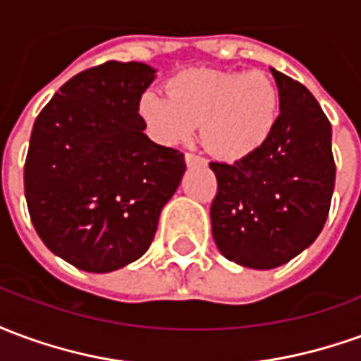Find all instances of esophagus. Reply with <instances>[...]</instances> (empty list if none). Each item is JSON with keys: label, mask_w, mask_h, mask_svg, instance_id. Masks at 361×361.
<instances>
[{"label": "esophagus", "mask_w": 361, "mask_h": 361, "mask_svg": "<svg viewBox=\"0 0 361 361\" xmlns=\"http://www.w3.org/2000/svg\"><path fill=\"white\" fill-rule=\"evenodd\" d=\"M185 164L191 168V166H204L207 164V160L203 157H199V154H193V152H188L185 154Z\"/></svg>", "instance_id": "obj_1"}]
</instances>
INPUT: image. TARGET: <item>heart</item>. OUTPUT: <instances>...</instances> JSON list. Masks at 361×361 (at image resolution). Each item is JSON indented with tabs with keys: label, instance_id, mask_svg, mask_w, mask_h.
<instances>
[{
	"label": "heart",
	"instance_id": "heart-1",
	"mask_svg": "<svg viewBox=\"0 0 361 361\" xmlns=\"http://www.w3.org/2000/svg\"><path fill=\"white\" fill-rule=\"evenodd\" d=\"M137 111L152 141L173 147L203 123V141L222 158H243L269 139L279 118V89L263 71L193 67L139 96Z\"/></svg>",
	"mask_w": 361,
	"mask_h": 361
}]
</instances>
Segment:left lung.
Listing matches in <instances>:
<instances>
[{"label": "left lung", "mask_w": 361, "mask_h": 361, "mask_svg": "<svg viewBox=\"0 0 361 361\" xmlns=\"http://www.w3.org/2000/svg\"><path fill=\"white\" fill-rule=\"evenodd\" d=\"M280 114L257 150L234 164L211 162L219 191L211 204L220 253L250 269H274L317 240L334 189L331 121L302 82L271 69Z\"/></svg>", "instance_id": "1"}]
</instances>
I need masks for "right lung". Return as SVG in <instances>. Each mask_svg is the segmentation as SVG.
Returning <instances> with one entry per match:
<instances>
[{
	"label": "right lung",
	"mask_w": 361,
	"mask_h": 361,
	"mask_svg": "<svg viewBox=\"0 0 361 361\" xmlns=\"http://www.w3.org/2000/svg\"><path fill=\"white\" fill-rule=\"evenodd\" d=\"M139 61L75 75L44 106L25 162V197L46 247L87 272H111L149 250L180 185L183 152L142 133L139 96L154 81Z\"/></svg>",
	"instance_id": "right-lung-1"
}]
</instances>
